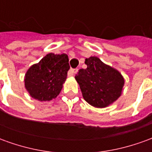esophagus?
<instances>
[{
	"label": "esophagus",
	"instance_id": "obj_1",
	"mask_svg": "<svg viewBox=\"0 0 152 152\" xmlns=\"http://www.w3.org/2000/svg\"><path fill=\"white\" fill-rule=\"evenodd\" d=\"M77 72V69L76 68H71L68 72V76H73L74 74Z\"/></svg>",
	"mask_w": 152,
	"mask_h": 152
}]
</instances>
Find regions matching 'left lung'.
Here are the masks:
<instances>
[{
	"mask_svg": "<svg viewBox=\"0 0 152 152\" xmlns=\"http://www.w3.org/2000/svg\"><path fill=\"white\" fill-rule=\"evenodd\" d=\"M85 63L87 67L80 69L75 76L84 99L99 108L106 107L117 100L124 84L121 73L98 57L86 58Z\"/></svg>",
	"mask_w": 152,
	"mask_h": 152,
	"instance_id": "obj_1",
	"label": "left lung"
}]
</instances>
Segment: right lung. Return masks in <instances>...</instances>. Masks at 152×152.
<instances>
[{
  "label": "right lung",
  "mask_w": 152,
  "mask_h": 152,
  "mask_svg": "<svg viewBox=\"0 0 152 152\" xmlns=\"http://www.w3.org/2000/svg\"><path fill=\"white\" fill-rule=\"evenodd\" d=\"M66 53H48L25 75V88L31 98L38 101H50L59 94L70 68Z\"/></svg>",
  "instance_id": "add662e5"
}]
</instances>
